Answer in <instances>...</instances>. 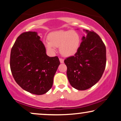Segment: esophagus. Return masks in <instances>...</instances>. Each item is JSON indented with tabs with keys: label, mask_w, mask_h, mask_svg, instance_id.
<instances>
[{
	"label": "esophagus",
	"mask_w": 121,
	"mask_h": 121,
	"mask_svg": "<svg viewBox=\"0 0 121 121\" xmlns=\"http://www.w3.org/2000/svg\"><path fill=\"white\" fill-rule=\"evenodd\" d=\"M59 60H60V63H64V59L62 58H59Z\"/></svg>",
	"instance_id": "1"
}]
</instances>
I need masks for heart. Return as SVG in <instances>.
Masks as SVG:
<instances>
[{
	"label": "heart",
	"instance_id": "b5f03b06",
	"mask_svg": "<svg viewBox=\"0 0 121 121\" xmlns=\"http://www.w3.org/2000/svg\"><path fill=\"white\" fill-rule=\"evenodd\" d=\"M48 39L49 42H45L48 50L53 52L55 51V47H59L61 54L65 57L75 55L80 46V36L74 30L56 31L49 35Z\"/></svg>",
	"mask_w": 121,
	"mask_h": 121
}]
</instances>
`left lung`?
<instances>
[{"mask_svg": "<svg viewBox=\"0 0 121 121\" xmlns=\"http://www.w3.org/2000/svg\"><path fill=\"white\" fill-rule=\"evenodd\" d=\"M84 31L86 36H82L78 52L64 60L69 83L78 90H85L96 84L106 63V47L100 36L94 31Z\"/></svg>", "mask_w": 121, "mask_h": 121, "instance_id": "1", "label": "left lung"}]
</instances>
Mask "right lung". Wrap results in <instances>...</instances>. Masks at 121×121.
<instances>
[{
    "label": "right lung",
    "instance_id": "1",
    "mask_svg": "<svg viewBox=\"0 0 121 121\" xmlns=\"http://www.w3.org/2000/svg\"><path fill=\"white\" fill-rule=\"evenodd\" d=\"M59 64L57 56L47 55L36 32L21 34L11 48L10 65L12 75L21 88L31 94L43 95L50 90Z\"/></svg>",
    "mask_w": 121,
    "mask_h": 121
}]
</instances>
